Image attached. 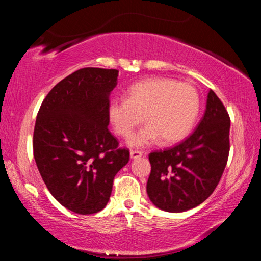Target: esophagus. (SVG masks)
I'll use <instances>...</instances> for the list:
<instances>
[{"label":"esophagus","instance_id":"34e87169","mask_svg":"<svg viewBox=\"0 0 261 261\" xmlns=\"http://www.w3.org/2000/svg\"><path fill=\"white\" fill-rule=\"evenodd\" d=\"M130 156H131V159L136 160V159H139V158L143 156V152H141V151H131Z\"/></svg>","mask_w":261,"mask_h":261}]
</instances>
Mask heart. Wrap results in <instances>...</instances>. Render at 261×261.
Masks as SVG:
<instances>
[{"mask_svg":"<svg viewBox=\"0 0 261 261\" xmlns=\"http://www.w3.org/2000/svg\"><path fill=\"white\" fill-rule=\"evenodd\" d=\"M200 107L199 95L189 83L170 78H147L131 85L126 99L115 98L108 116L115 132L129 138L145 120L148 124L132 136V146L143 147L162 138L177 143L191 131Z\"/></svg>","mask_w":261,"mask_h":261,"instance_id":"b5f03b06","label":"heart"}]
</instances>
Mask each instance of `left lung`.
I'll return each mask as SVG.
<instances>
[{"label":"left lung","instance_id":"obj_1","mask_svg":"<svg viewBox=\"0 0 261 261\" xmlns=\"http://www.w3.org/2000/svg\"><path fill=\"white\" fill-rule=\"evenodd\" d=\"M230 117L213 91L197 129L176 146L149 153L147 194L158 208L179 213L200 205L219 184L230 143Z\"/></svg>","mask_w":261,"mask_h":261}]
</instances>
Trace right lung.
<instances>
[{
    "mask_svg": "<svg viewBox=\"0 0 261 261\" xmlns=\"http://www.w3.org/2000/svg\"><path fill=\"white\" fill-rule=\"evenodd\" d=\"M118 70L83 68L42 101L33 132L35 163L51 196L77 214L105 208L114 177L130 159L108 130Z\"/></svg>",
    "mask_w": 261,
    "mask_h": 261,
    "instance_id": "add662e5",
    "label": "right lung"
}]
</instances>
